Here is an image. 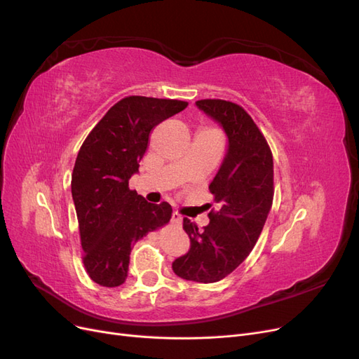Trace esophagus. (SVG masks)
Returning a JSON list of instances; mask_svg holds the SVG:
<instances>
[{
    "instance_id": "34e87169",
    "label": "esophagus",
    "mask_w": 359,
    "mask_h": 359,
    "mask_svg": "<svg viewBox=\"0 0 359 359\" xmlns=\"http://www.w3.org/2000/svg\"><path fill=\"white\" fill-rule=\"evenodd\" d=\"M172 223L175 224V226H181V223H182V217H181V214L178 212V211H173L172 212Z\"/></svg>"
}]
</instances>
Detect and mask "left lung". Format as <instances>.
I'll return each instance as SVG.
<instances>
[{
    "mask_svg": "<svg viewBox=\"0 0 359 359\" xmlns=\"http://www.w3.org/2000/svg\"><path fill=\"white\" fill-rule=\"evenodd\" d=\"M196 106L227 136V153L210 184L220 210L208 214L203 231L184 219L190 250L172 269L184 280L215 283L240 266L259 240L273 205L274 163L265 136L240 104L205 99Z\"/></svg>",
    "mask_w": 359,
    "mask_h": 359,
    "instance_id": "1",
    "label": "left lung"
}]
</instances>
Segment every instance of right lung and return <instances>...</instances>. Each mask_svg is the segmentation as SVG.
Listing matches in <instances>:
<instances>
[{"label":"right lung","instance_id":"right-lung-1","mask_svg":"<svg viewBox=\"0 0 359 359\" xmlns=\"http://www.w3.org/2000/svg\"><path fill=\"white\" fill-rule=\"evenodd\" d=\"M187 104L154 97H126L106 112L82 144L72 173V196L83 266L97 285H123L135 243L170 220L172 206L168 202H147L128 189V180L139 172L151 130Z\"/></svg>","mask_w":359,"mask_h":359}]
</instances>
